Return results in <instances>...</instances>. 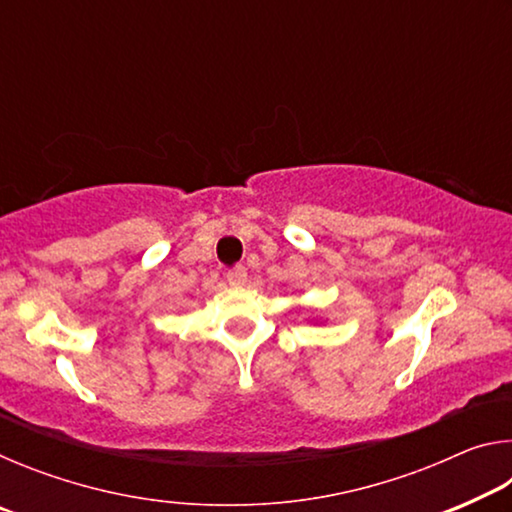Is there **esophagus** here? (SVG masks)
Here are the masks:
<instances>
[{
  "label": "esophagus",
  "mask_w": 512,
  "mask_h": 512,
  "mask_svg": "<svg viewBox=\"0 0 512 512\" xmlns=\"http://www.w3.org/2000/svg\"><path fill=\"white\" fill-rule=\"evenodd\" d=\"M225 277H228L230 287H244L246 280H248V273H246L244 266H239V268H235V271H230Z\"/></svg>",
  "instance_id": "1"
}]
</instances>
